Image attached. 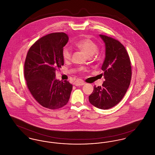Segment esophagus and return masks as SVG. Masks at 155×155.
<instances>
[{"label": "esophagus", "mask_w": 155, "mask_h": 155, "mask_svg": "<svg viewBox=\"0 0 155 155\" xmlns=\"http://www.w3.org/2000/svg\"><path fill=\"white\" fill-rule=\"evenodd\" d=\"M85 83H84V82L83 81H77V82H75V83H74V85H75V86H80V85H84Z\"/></svg>", "instance_id": "esophagus-1"}]
</instances>
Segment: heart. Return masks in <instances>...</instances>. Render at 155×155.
<instances>
[{
    "mask_svg": "<svg viewBox=\"0 0 155 155\" xmlns=\"http://www.w3.org/2000/svg\"><path fill=\"white\" fill-rule=\"evenodd\" d=\"M75 45L77 48L84 51L88 56L93 55L98 50V46L95 42L90 38H85L77 41ZM62 56L63 60L68 61L71 60L72 56V50L68 47H65L62 51Z\"/></svg>",
    "mask_w": 155,
    "mask_h": 155,
    "instance_id": "1",
    "label": "heart"
}]
</instances>
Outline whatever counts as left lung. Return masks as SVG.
<instances>
[{
    "mask_svg": "<svg viewBox=\"0 0 155 155\" xmlns=\"http://www.w3.org/2000/svg\"><path fill=\"white\" fill-rule=\"evenodd\" d=\"M106 45V57L101 67L105 81L94 86L89 101L94 106L107 110L117 105L125 95L130 83L131 67L129 54L119 41L100 35Z\"/></svg>",
    "mask_w": 155,
    "mask_h": 155,
    "instance_id": "8db88e82",
    "label": "left lung"
}]
</instances>
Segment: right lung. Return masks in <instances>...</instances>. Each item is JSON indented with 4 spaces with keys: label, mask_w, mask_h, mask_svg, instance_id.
<instances>
[{
    "label": "right lung",
    "mask_w": 155,
    "mask_h": 155,
    "mask_svg": "<svg viewBox=\"0 0 155 155\" xmlns=\"http://www.w3.org/2000/svg\"><path fill=\"white\" fill-rule=\"evenodd\" d=\"M64 32L44 36L29 48L24 65L27 87L42 106L54 110L67 104L72 85L55 79L57 68L64 65L62 51L68 41Z\"/></svg>",
    "instance_id": "1"
}]
</instances>
